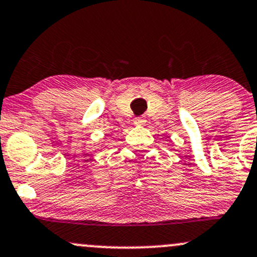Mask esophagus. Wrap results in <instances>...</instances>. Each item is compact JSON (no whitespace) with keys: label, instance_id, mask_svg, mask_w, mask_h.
<instances>
[{"label":"esophagus","instance_id":"esophagus-1","mask_svg":"<svg viewBox=\"0 0 257 257\" xmlns=\"http://www.w3.org/2000/svg\"><path fill=\"white\" fill-rule=\"evenodd\" d=\"M145 122H146V120H145V118H144V117H137L134 119L135 125H144V124H145Z\"/></svg>","mask_w":257,"mask_h":257}]
</instances>
